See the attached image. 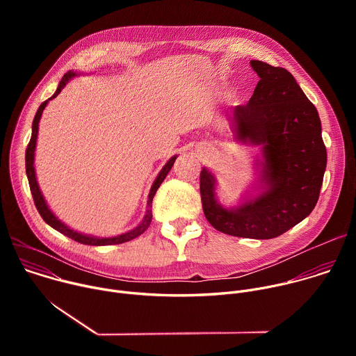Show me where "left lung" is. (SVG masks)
Masks as SVG:
<instances>
[{"mask_svg":"<svg viewBox=\"0 0 356 356\" xmlns=\"http://www.w3.org/2000/svg\"><path fill=\"white\" fill-rule=\"evenodd\" d=\"M259 76L246 106L232 111L236 138L264 146L268 188L235 210L222 209L214 176L202 169L200 194L207 221L220 232L253 239L276 238L314 210L327 166L321 121L290 72L250 60Z\"/></svg>","mask_w":356,"mask_h":356,"instance_id":"8db88e82","label":"left lung"}]
</instances>
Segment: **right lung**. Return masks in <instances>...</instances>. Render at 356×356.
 <instances>
[{"mask_svg": "<svg viewBox=\"0 0 356 356\" xmlns=\"http://www.w3.org/2000/svg\"><path fill=\"white\" fill-rule=\"evenodd\" d=\"M74 76L73 72H67L62 81L59 83V87L56 90V92L50 97L49 99L55 98L60 91L62 88L66 86V83ZM43 101V103L40 104V107L38 108V113L33 118V124H32V136H31V140L28 143V147H26V152H25V168H26V176H28V181H29V188H31V193H32V197H33V202H35V207L36 210L39 211L40 217L43 218V221L46 224H49L52 228H55L56 231H59L60 234L72 238L73 241L76 242H80V243H84V245H95V246H101V245H117V243H124V242H128V241H132L135 238H138L140 234H143L147 227L150 225V221H152V200H154V195L156 194L159 186L162 184V181L165 180V177L168 176V173L170 172L175 161H176V156H173L166 165L165 168L162 169V172L159 173V176L156 177L154 186H152L150 188V193H149V200H147V211H146V216L143 218V221L132 231L127 232V234H122L120 236H114V238H94V236H88V235H83V234H79L70 228H67L62 221H59L52 213H50V210L47 209L46 202H44V198L39 190V186H38V181H36V176H35V169H33V156H35V146H36V136H38V124H39V120L42 117V113L47 104V101Z\"/></svg>", "mask_w": 356, "mask_h": 356, "instance_id": "add662e5", "label": "right lung"}]
</instances>
